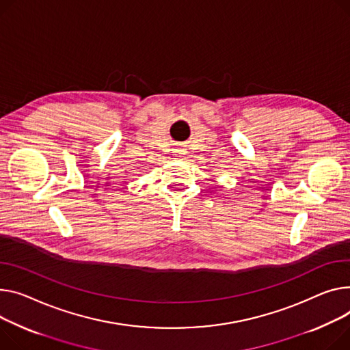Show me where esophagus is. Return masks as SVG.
<instances>
[{
	"instance_id": "esophagus-1",
	"label": "esophagus",
	"mask_w": 350,
	"mask_h": 350,
	"mask_svg": "<svg viewBox=\"0 0 350 350\" xmlns=\"http://www.w3.org/2000/svg\"><path fill=\"white\" fill-rule=\"evenodd\" d=\"M174 153H176L177 157H183L185 152H184V149H174Z\"/></svg>"
}]
</instances>
